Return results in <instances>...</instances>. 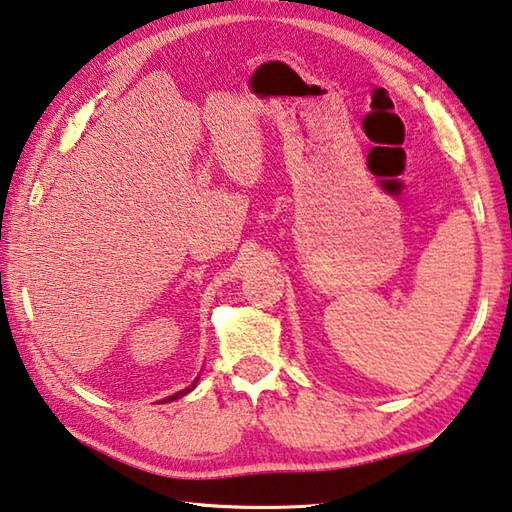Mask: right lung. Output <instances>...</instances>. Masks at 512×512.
<instances>
[{
    "instance_id": "add662e5",
    "label": "right lung",
    "mask_w": 512,
    "mask_h": 512,
    "mask_svg": "<svg viewBox=\"0 0 512 512\" xmlns=\"http://www.w3.org/2000/svg\"><path fill=\"white\" fill-rule=\"evenodd\" d=\"M197 382H199V375L195 377V382L190 384L186 390H179V393H175V395H170V397H166V399H162V404H166V402H173V399H179V397H184L186 393H190V390H193L195 386H197Z\"/></svg>"
}]
</instances>
